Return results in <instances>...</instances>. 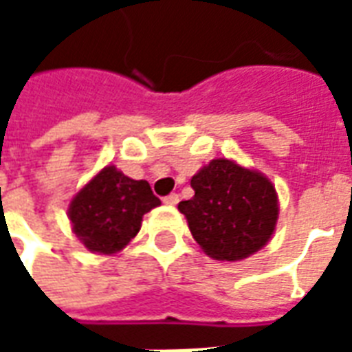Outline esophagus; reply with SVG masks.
I'll return each instance as SVG.
<instances>
[{"mask_svg":"<svg viewBox=\"0 0 352 352\" xmlns=\"http://www.w3.org/2000/svg\"><path fill=\"white\" fill-rule=\"evenodd\" d=\"M164 204H166V206H177V204H179V194H169V196H166V198H164Z\"/></svg>","mask_w":352,"mask_h":352,"instance_id":"1","label":"esophagus"}]
</instances>
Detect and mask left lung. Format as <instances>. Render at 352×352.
Here are the masks:
<instances>
[{"label": "left lung", "instance_id": "obj_1", "mask_svg": "<svg viewBox=\"0 0 352 352\" xmlns=\"http://www.w3.org/2000/svg\"><path fill=\"white\" fill-rule=\"evenodd\" d=\"M190 186L194 198L181 201L179 211L211 258L243 260L270 241L279 219V199L260 171L217 158L192 177Z\"/></svg>", "mask_w": 352, "mask_h": 352}]
</instances>
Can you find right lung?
<instances>
[{"instance_id": "add662e5", "label": "right lung", "mask_w": 352, "mask_h": 352, "mask_svg": "<svg viewBox=\"0 0 352 352\" xmlns=\"http://www.w3.org/2000/svg\"><path fill=\"white\" fill-rule=\"evenodd\" d=\"M160 206L146 181H135L115 166L92 177L69 204L73 232L90 252L122 251L141 228L143 214Z\"/></svg>"}]
</instances>
